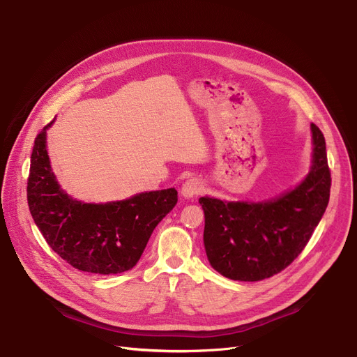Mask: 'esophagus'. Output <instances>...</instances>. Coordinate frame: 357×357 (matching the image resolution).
Returning a JSON list of instances; mask_svg holds the SVG:
<instances>
[{"mask_svg":"<svg viewBox=\"0 0 357 357\" xmlns=\"http://www.w3.org/2000/svg\"><path fill=\"white\" fill-rule=\"evenodd\" d=\"M202 191V185L198 179L192 178V179H188L182 188H181V195L185 199H192L194 197H197L199 192Z\"/></svg>","mask_w":357,"mask_h":357,"instance_id":"34e87169","label":"esophagus"}]
</instances>
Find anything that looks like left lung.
I'll return each mask as SVG.
<instances>
[{"label":"left lung","instance_id":"8db88e82","mask_svg":"<svg viewBox=\"0 0 357 357\" xmlns=\"http://www.w3.org/2000/svg\"><path fill=\"white\" fill-rule=\"evenodd\" d=\"M312 130V165L289 191L263 201L199 198L211 267L229 280L259 281L290 266L310 240L330 198L324 136Z\"/></svg>","mask_w":357,"mask_h":357}]
</instances>
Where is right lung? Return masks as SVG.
I'll return each instance as SVG.
<instances>
[{
  "mask_svg": "<svg viewBox=\"0 0 357 357\" xmlns=\"http://www.w3.org/2000/svg\"><path fill=\"white\" fill-rule=\"evenodd\" d=\"M54 121L34 140L27 186L31 217L47 244L75 268L100 275L125 273L137 264L153 229L176 205V189L99 204L70 197L47 152V130Z\"/></svg>",
  "mask_w": 357,
  "mask_h": 357,
  "instance_id": "add662e5",
  "label": "right lung"
}]
</instances>
